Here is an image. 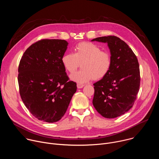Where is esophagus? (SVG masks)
<instances>
[{
    "mask_svg": "<svg viewBox=\"0 0 159 159\" xmlns=\"http://www.w3.org/2000/svg\"><path fill=\"white\" fill-rule=\"evenodd\" d=\"M84 86V84H77V87L78 89H81Z\"/></svg>",
    "mask_w": 159,
    "mask_h": 159,
    "instance_id": "obj_1",
    "label": "esophagus"
}]
</instances>
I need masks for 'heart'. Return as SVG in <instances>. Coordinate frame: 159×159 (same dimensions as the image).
Masks as SVG:
<instances>
[{
    "label": "heart",
    "mask_w": 159,
    "mask_h": 159,
    "mask_svg": "<svg viewBox=\"0 0 159 159\" xmlns=\"http://www.w3.org/2000/svg\"><path fill=\"white\" fill-rule=\"evenodd\" d=\"M65 69L70 74L74 73L81 64L82 69L72 75L70 79L79 84H84L92 79L99 80L109 72L111 58L107 52L101 51L96 44L81 43L74 49V53H66L61 57Z\"/></svg>",
    "instance_id": "b5f03b06"
}]
</instances>
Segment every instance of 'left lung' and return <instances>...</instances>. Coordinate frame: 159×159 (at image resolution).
<instances>
[{
    "label": "left lung",
    "instance_id": "8db88e82",
    "mask_svg": "<svg viewBox=\"0 0 159 159\" xmlns=\"http://www.w3.org/2000/svg\"><path fill=\"white\" fill-rule=\"evenodd\" d=\"M91 41L107 43L112 61L107 75L93 84V104L103 117L115 118L128 111L137 99L140 82L139 61L128 45L116 36L99 37Z\"/></svg>",
    "mask_w": 159,
    "mask_h": 159
}]
</instances>
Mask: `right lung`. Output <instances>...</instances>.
Instances as JSON below:
<instances>
[{"label":"right lung","instance_id":"right-lung-1","mask_svg":"<svg viewBox=\"0 0 159 159\" xmlns=\"http://www.w3.org/2000/svg\"><path fill=\"white\" fill-rule=\"evenodd\" d=\"M69 43L63 39H42L30 46L18 68L21 99L31 114L47 123L59 121L77 90L68 81L61 63Z\"/></svg>","mask_w":159,"mask_h":159}]
</instances>
